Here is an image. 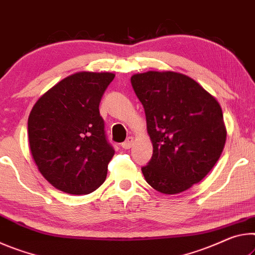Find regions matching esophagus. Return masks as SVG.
<instances>
[{
	"label": "esophagus",
	"mask_w": 255,
	"mask_h": 255,
	"mask_svg": "<svg viewBox=\"0 0 255 255\" xmlns=\"http://www.w3.org/2000/svg\"><path fill=\"white\" fill-rule=\"evenodd\" d=\"M133 143H134V139H133V136H128L127 140H125V142L122 143V148L123 149H130Z\"/></svg>",
	"instance_id": "obj_1"
}]
</instances>
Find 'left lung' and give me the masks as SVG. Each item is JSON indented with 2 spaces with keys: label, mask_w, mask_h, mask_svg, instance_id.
<instances>
[{
  "label": "left lung",
  "mask_w": 255,
  "mask_h": 255,
  "mask_svg": "<svg viewBox=\"0 0 255 255\" xmlns=\"http://www.w3.org/2000/svg\"><path fill=\"white\" fill-rule=\"evenodd\" d=\"M144 107L152 157L142 174L162 194L189 190L207 176L227 137L220 104L189 76L148 71L131 77Z\"/></svg>",
  "instance_id": "8db88e82"
}]
</instances>
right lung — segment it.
Returning a JSON list of instances; mask_svg holds the SVG:
<instances>
[{
    "instance_id": "right-lung-1",
    "label": "right lung",
    "mask_w": 255,
    "mask_h": 255,
    "mask_svg": "<svg viewBox=\"0 0 255 255\" xmlns=\"http://www.w3.org/2000/svg\"><path fill=\"white\" fill-rule=\"evenodd\" d=\"M115 78L82 71L41 95L28 118L31 156L55 189L89 194L105 182L114 149L107 142L99 103Z\"/></svg>"
}]
</instances>
